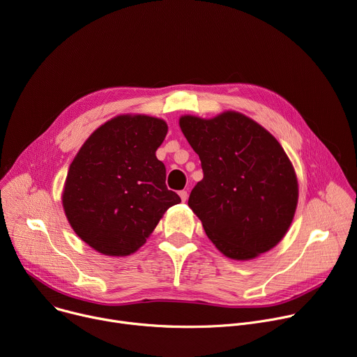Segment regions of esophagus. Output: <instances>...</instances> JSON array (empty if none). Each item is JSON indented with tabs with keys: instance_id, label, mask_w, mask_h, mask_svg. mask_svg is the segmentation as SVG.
Returning <instances> with one entry per match:
<instances>
[{
	"instance_id": "esophagus-1",
	"label": "esophagus",
	"mask_w": 357,
	"mask_h": 357,
	"mask_svg": "<svg viewBox=\"0 0 357 357\" xmlns=\"http://www.w3.org/2000/svg\"><path fill=\"white\" fill-rule=\"evenodd\" d=\"M178 196H180V199H181V202H187V199H188V193L185 190H181L180 193H178Z\"/></svg>"
}]
</instances>
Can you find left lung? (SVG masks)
Returning a JSON list of instances; mask_svg holds the SVG:
<instances>
[{"instance_id": "left-lung-1", "label": "left lung", "mask_w": 357, "mask_h": 357, "mask_svg": "<svg viewBox=\"0 0 357 357\" xmlns=\"http://www.w3.org/2000/svg\"><path fill=\"white\" fill-rule=\"evenodd\" d=\"M180 128L199 154L203 180L188 207L226 257L252 260L286 236L297 207L298 183L280 143L237 112L213 119L181 116Z\"/></svg>"}]
</instances>
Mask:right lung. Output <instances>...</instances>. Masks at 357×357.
Masks as SVG:
<instances>
[{"mask_svg":"<svg viewBox=\"0 0 357 357\" xmlns=\"http://www.w3.org/2000/svg\"><path fill=\"white\" fill-rule=\"evenodd\" d=\"M167 123L146 114H120L101 124L75 154L61 202L75 234L91 249L130 256L160 218L181 200L166 185L155 157Z\"/></svg>","mask_w":357,"mask_h":357,"instance_id":"obj_1","label":"right lung"}]
</instances>
